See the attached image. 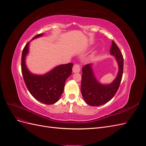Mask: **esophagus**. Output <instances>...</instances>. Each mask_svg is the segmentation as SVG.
I'll return each mask as SVG.
<instances>
[{
  "label": "esophagus",
  "mask_w": 146,
  "mask_h": 146,
  "mask_svg": "<svg viewBox=\"0 0 146 146\" xmlns=\"http://www.w3.org/2000/svg\"><path fill=\"white\" fill-rule=\"evenodd\" d=\"M72 71L74 73H77V72H80V66L78 64H75L73 66V68H72Z\"/></svg>",
  "instance_id": "34e87169"
}]
</instances>
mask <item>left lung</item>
Masks as SVG:
<instances>
[{"mask_svg": "<svg viewBox=\"0 0 146 146\" xmlns=\"http://www.w3.org/2000/svg\"><path fill=\"white\" fill-rule=\"evenodd\" d=\"M110 54L116 58L119 66V71L114 80L108 85L99 83L94 76L92 64H88L82 68L81 92L86 103L91 106H99L107 103L117 91L121 82L123 58L116 44L113 41L110 48Z\"/></svg>", "mask_w": 146, "mask_h": 146, "instance_id": "left-lung-1", "label": "left lung"}]
</instances>
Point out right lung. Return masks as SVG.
Here are the masks:
<instances>
[{"label": "right lung", "mask_w": 146, "mask_h": 146, "mask_svg": "<svg viewBox=\"0 0 146 146\" xmlns=\"http://www.w3.org/2000/svg\"><path fill=\"white\" fill-rule=\"evenodd\" d=\"M38 34L34 39L42 36ZM29 42L25 46L21 58L22 74L25 85L35 99L47 105L56 103L64 91L65 82L72 74L73 64L70 63L56 66L44 75L31 73L25 64V56L29 52Z\"/></svg>", "instance_id": "add662e5"}]
</instances>
